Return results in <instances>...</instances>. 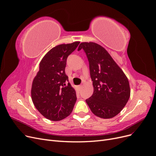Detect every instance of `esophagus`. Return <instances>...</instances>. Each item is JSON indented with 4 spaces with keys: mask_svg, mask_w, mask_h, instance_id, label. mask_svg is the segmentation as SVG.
Returning <instances> with one entry per match:
<instances>
[{
    "mask_svg": "<svg viewBox=\"0 0 156 156\" xmlns=\"http://www.w3.org/2000/svg\"><path fill=\"white\" fill-rule=\"evenodd\" d=\"M82 88H83V86H82V85H80V86L78 87V88H79V90H81Z\"/></svg>",
    "mask_w": 156,
    "mask_h": 156,
    "instance_id": "34e87169",
    "label": "esophagus"
}]
</instances>
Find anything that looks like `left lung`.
Returning <instances> with one entry per match:
<instances>
[{
	"mask_svg": "<svg viewBox=\"0 0 156 156\" xmlns=\"http://www.w3.org/2000/svg\"><path fill=\"white\" fill-rule=\"evenodd\" d=\"M88 60L94 87L92 96L86 100L91 111L101 119H111L123 109L130 97V87L123 71L102 46L94 42H83Z\"/></svg>",
	"mask_w": 156,
	"mask_h": 156,
	"instance_id": "obj_1",
	"label": "left lung"
}]
</instances>
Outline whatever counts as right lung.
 <instances>
[{
  "label": "right lung",
  "instance_id": "right-lung-1",
  "mask_svg": "<svg viewBox=\"0 0 156 156\" xmlns=\"http://www.w3.org/2000/svg\"><path fill=\"white\" fill-rule=\"evenodd\" d=\"M80 42L61 44L52 48L42 58L33 80L31 97L41 114L52 121L61 120L72 112L76 92L68 83L65 68L68 56Z\"/></svg>",
  "mask_w": 156,
  "mask_h": 156
}]
</instances>
